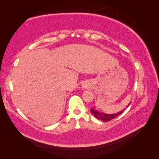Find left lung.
Segmentation results:
<instances>
[{"label":"left lung","instance_id":"left-lung-1","mask_svg":"<svg viewBox=\"0 0 159 159\" xmlns=\"http://www.w3.org/2000/svg\"><path fill=\"white\" fill-rule=\"evenodd\" d=\"M130 103L128 104V107L130 105ZM90 111L94 116H95V117L96 118H98V119L100 120H102V121L107 122V121H109V120L114 119V118L118 116L120 114H121L123 111V110L121 111L118 112V113H116V114H104V113L99 112V111H98V110L95 109V108L91 109Z\"/></svg>","mask_w":159,"mask_h":159}]
</instances>
